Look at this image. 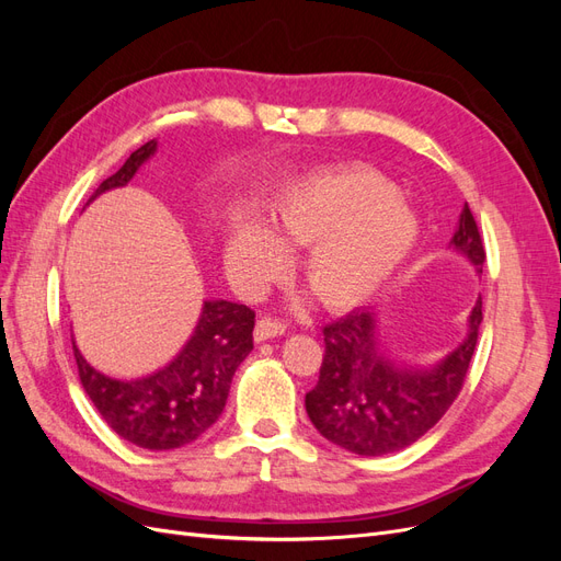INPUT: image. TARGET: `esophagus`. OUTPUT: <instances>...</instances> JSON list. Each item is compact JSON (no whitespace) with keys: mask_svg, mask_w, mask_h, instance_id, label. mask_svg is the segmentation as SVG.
Masks as SVG:
<instances>
[{"mask_svg":"<svg viewBox=\"0 0 561 561\" xmlns=\"http://www.w3.org/2000/svg\"><path fill=\"white\" fill-rule=\"evenodd\" d=\"M285 334V325L274 318H262L257 320V325H254V342H266V339H276V336H283Z\"/></svg>","mask_w":561,"mask_h":561,"instance_id":"34e87169","label":"esophagus"}]
</instances>
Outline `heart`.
<instances>
[{
  "instance_id": "heart-1",
  "label": "heart",
  "mask_w": 561,
  "mask_h": 561,
  "mask_svg": "<svg viewBox=\"0 0 561 561\" xmlns=\"http://www.w3.org/2000/svg\"><path fill=\"white\" fill-rule=\"evenodd\" d=\"M266 225L233 217L225 262L233 285L257 297L301 250L299 278L328 309H351L398 274L419 241V217L398 186L363 165L295 180L268 208Z\"/></svg>"
}]
</instances>
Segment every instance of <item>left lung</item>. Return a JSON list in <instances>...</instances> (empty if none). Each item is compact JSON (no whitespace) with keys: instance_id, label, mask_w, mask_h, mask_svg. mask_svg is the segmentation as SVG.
Here are the masks:
<instances>
[{"instance_id":"1","label":"left lung","mask_w":561,"mask_h":561,"mask_svg":"<svg viewBox=\"0 0 561 561\" xmlns=\"http://www.w3.org/2000/svg\"><path fill=\"white\" fill-rule=\"evenodd\" d=\"M449 250L482 276L484 245L468 203L458 217ZM482 325V297L466 320L456 348L428 365L390 353L379 309H355L332 322L325 334L318 386L307 393V414L316 431L358 456L393 454L428 433L445 416L463 386Z\"/></svg>"}]
</instances>
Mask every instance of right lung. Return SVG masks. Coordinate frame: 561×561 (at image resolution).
<instances>
[{"label":"right lung","instance_id":"add662e5","mask_svg":"<svg viewBox=\"0 0 561 561\" xmlns=\"http://www.w3.org/2000/svg\"><path fill=\"white\" fill-rule=\"evenodd\" d=\"M154 154L157 140L135 149L89 203L126 186ZM252 328L254 313L243 304L206 299L196 328L173 360L135 379L110 377L93 367L72 336L79 381L107 426L126 443L151 451L178 449L194 443L222 416L236 369L252 351Z\"/></svg>","mask_w":561,"mask_h":561}]
</instances>
